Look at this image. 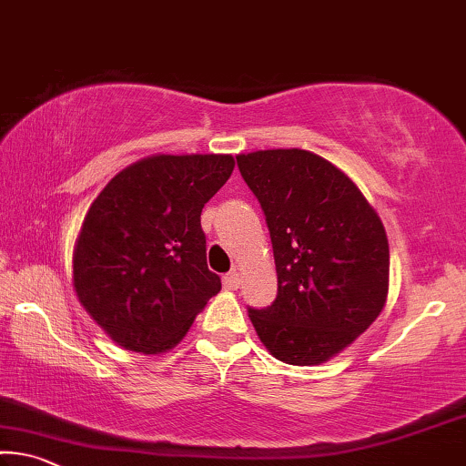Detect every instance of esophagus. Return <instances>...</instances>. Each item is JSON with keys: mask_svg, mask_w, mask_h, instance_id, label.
<instances>
[{"mask_svg": "<svg viewBox=\"0 0 466 466\" xmlns=\"http://www.w3.org/2000/svg\"><path fill=\"white\" fill-rule=\"evenodd\" d=\"M240 286V273L238 271H230L224 276V288L228 290H236Z\"/></svg>", "mask_w": 466, "mask_h": 466, "instance_id": "obj_1", "label": "esophagus"}]
</instances>
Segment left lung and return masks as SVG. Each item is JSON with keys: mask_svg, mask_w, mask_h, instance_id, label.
I'll return each instance as SVG.
<instances>
[{"mask_svg": "<svg viewBox=\"0 0 466 466\" xmlns=\"http://www.w3.org/2000/svg\"><path fill=\"white\" fill-rule=\"evenodd\" d=\"M268 221L278 297L248 317L273 357L319 365L378 319L388 299L383 224L349 176L311 151L236 155Z\"/></svg>", "mask_w": 466, "mask_h": 466, "instance_id": "left-lung-1", "label": "left lung"}]
</instances>
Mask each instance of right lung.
Masks as SVG:
<instances>
[{"mask_svg":"<svg viewBox=\"0 0 466 466\" xmlns=\"http://www.w3.org/2000/svg\"><path fill=\"white\" fill-rule=\"evenodd\" d=\"M232 169V155H153L114 176L86 211L72 284L122 349L169 350L221 290L201 211Z\"/></svg>","mask_w":466,"mask_h":466,"instance_id":"add662e5","label":"right lung"}]
</instances>
